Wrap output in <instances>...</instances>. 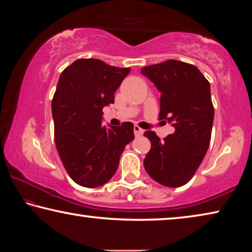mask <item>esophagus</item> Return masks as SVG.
<instances>
[{
    "label": "esophagus",
    "instance_id": "esophagus-1",
    "mask_svg": "<svg viewBox=\"0 0 252 252\" xmlns=\"http://www.w3.org/2000/svg\"><path fill=\"white\" fill-rule=\"evenodd\" d=\"M133 131H134L135 137H140V135L143 134V130L141 129L140 126H133Z\"/></svg>",
    "mask_w": 252,
    "mask_h": 252
}]
</instances>
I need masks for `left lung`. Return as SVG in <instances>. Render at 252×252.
Masks as SVG:
<instances>
[{"label":"left lung","mask_w":252,"mask_h":252,"mask_svg":"<svg viewBox=\"0 0 252 252\" xmlns=\"http://www.w3.org/2000/svg\"><path fill=\"white\" fill-rule=\"evenodd\" d=\"M141 74L161 93L159 119L173 122L175 127L163 140L154 131H145L151 142L145 169L163 186H183L209 149L214 119L210 83L196 66L174 59L143 67Z\"/></svg>","instance_id":"1"}]
</instances>
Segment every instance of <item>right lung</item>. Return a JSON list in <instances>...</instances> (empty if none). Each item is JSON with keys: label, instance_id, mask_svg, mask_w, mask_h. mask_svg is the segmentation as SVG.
<instances>
[{"label": "right lung", "instance_id": "1", "mask_svg": "<svg viewBox=\"0 0 252 252\" xmlns=\"http://www.w3.org/2000/svg\"><path fill=\"white\" fill-rule=\"evenodd\" d=\"M129 73L130 68L82 58L59 77L51 103L55 142L63 167L78 185L94 189L109 182L134 139L131 122L111 129L101 125L103 107L114 103L115 91Z\"/></svg>", "mask_w": 252, "mask_h": 252}]
</instances>
